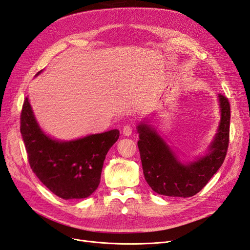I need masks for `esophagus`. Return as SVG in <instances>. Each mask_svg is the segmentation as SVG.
I'll use <instances>...</instances> for the list:
<instances>
[{"mask_svg":"<svg viewBox=\"0 0 250 250\" xmlns=\"http://www.w3.org/2000/svg\"><path fill=\"white\" fill-rule=\"evenodd\" d=\"M131 133H132V127L129 126V125L124 126V128H123V134L126 135V137H129V135H131Z\"/></svg>","mask_w":250,"mask_h":250,"instance_id":"obj_1","label":"esophagus"}]
</instances>
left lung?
I'll list each match as a JSON object with an SVG mask.
<instances>
[{
  "mask_svg": "<svg viewBox=\"0 0 250 250\" xmlns=\"http://www.w3.org/2000/svg\"><path fill=\"white\" fill-rule=\"evenodd\" d=\"M217 97L220 122L216 134L206 152L193 161L180 158L150 119H143L138 124L144 176L155 193L170 197H191L201 191L222 166L229 141L230 106L228 98L220 94Z\"/></svg>",
  "mask_w": 250,
  "mask_h": 250,
  "instance_id": "obj_1",
  "label": "left lung"
}]
</instances>
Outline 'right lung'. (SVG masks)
Masks as SVG:
<instances>
[{"mask_svg":"<svg viewBox=\"0 0 250 250\" xmlns=\"http://www.w3.org/2000/svg\"><path fill=\"white\" fill-rule=\"evenodd\" d=\"M21 133L35 175L65 200L86 198L97 190L105 156L120 135L112 129L69 141L52 138L37 122L28 97L21 109Z\"/></svg>","mask_w":250,"mask_h":250,"instance_id":"add662e5","label":"right lung"}]
</instances>
